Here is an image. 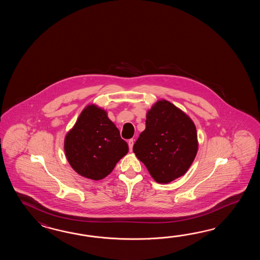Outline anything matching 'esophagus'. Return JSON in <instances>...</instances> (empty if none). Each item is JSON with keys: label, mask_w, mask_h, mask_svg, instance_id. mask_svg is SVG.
<instances>
[{"label": "esophagus", "mask_w": 260, "mask_h": 260, "mask_svg": "<svg viewBox=\"0 0 260 260\" xmlns=\"http://www.w3.org/2000/svg\"><path fill=\"white\" fill-rule=\"evenodd\" d=\"M128 146H129L130 150H132L133 146H134V139H129V140H128Z\"/></svg>", "instance_id": "obj_1"}]
</instances>
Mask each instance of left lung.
Listing matches in <instances>:
<instances>
[{
    "label": "left lung",
    "instance_id": "1",
    "mask_svg": "<svg viewBox=\"0 0 260 260\" xmlns=\"http://www.w3.org/2000/svg\"><path fill=\"white\" fill-rule=\"evenodd\" d=\"M146 129L133 151L156 182L167 184L186 174L198 151L197 131L192 120L166 100L147 112Z\"/></svg>",
    "mask_w": 260,
    "mask_h": 260
}]
</instances>
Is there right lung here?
Segmentation results:
<instances>
[{
    "label": "right lung",
    "mask_w": 260,
    "mask_h": 260,
    "mask_svg": "<svg viewBox=\"0 0 260 260\" xmlns=\"http://www.w3.org/2000/svg\"><path fill=\"white\" fill-rule=\"evenodd\" d=\"M67 160L80 176L100 180L127 154L128 145L105 110L86 106L64 140Z\"/></svg>",
    "instance_id": "add662e5"
}]
</instances>
